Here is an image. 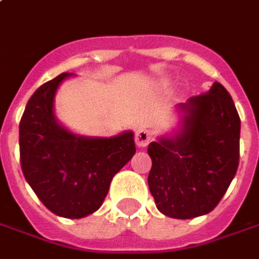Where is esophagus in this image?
I'll list each match as a JSON object with an SVG mask.
<instances>
[{"label": "esophagus", "instance_id": "obj_1", "mask_svg": "<svg viewBox=\"0 0 259 259\" xmlns=\"http://www.w3.org/2000/svg\"><path fill=\"white\" fill-rule=\"evenodd\" d=\"M153 135L150 133V130L147 129H139L136 132V144L139 147H146L148 143L151 142Z\"/></svg>", "mask_w": 259, "mask_h": 259}]
</instances>
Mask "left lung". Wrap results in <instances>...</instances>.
I'll return each mask as SVG.
<instances>
[{
  "label": "left lung",
  "instance_id": "left-lung-1",
  "mask_svg": "<svg viewBox=\"0 0 259 259\" xmlns=\"http://www.w3.org/2000/svg\"><path fill=\"white\" fill-rule=\"evenodd\" d=\"M177 108L178 130L148 144V188L162 214L193 219L218 206L236 175L240 116L220 82Z\"/></svg>",
  "mask_w": 259,
  "mask_h": 259
}]
</instances>
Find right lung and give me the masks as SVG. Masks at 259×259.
Returning <instances> with one entry per match:
<instances>
[{"label":"right lung","instance_id":"right-lung-1","mask_svg":"<svg viewBox=\"0 0 259 259\" xmlns=\"http://www.w3.org/2000/svg\"><path fill=\"white\" fill-rule=\"evenodd\" d=\"M71 73L39 87L19 123L21 167L40 202L54 214L81 219L98 210L115 174L136 153L133 132L113 137L74 135L57 122V88Z\"/></svg>","mask_w":259,"mask_h":259}]
</instances>
